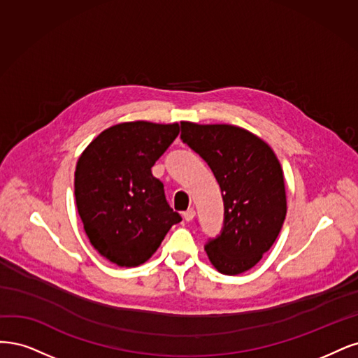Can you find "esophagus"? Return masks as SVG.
<instances>
[{
  "instance_id": "34e87169",
  "label": "esophagus",
  "mask_w": 358,
  "mask_h": 358,
  "mask_svg": "<svg viewBox=\"0 0 358 358\" xmlns=\"http://www.w3.org/2000/svg\"><path fill=\"white\" fill-rule=\"evenodd\" d=\"M194 215H196V211L193 208H189L187 211L182 213V217H184V220H186V222H192Z\"/></svg>"
}]
</instances>
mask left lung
Instances as JSON below:
<instances>
[{
    "mask_svg": "<svg viewBox=\"0 0 358 358\" xmlns=\"http://www.w3.org/2000/svg\"><path fill=\"white\" fill-rule=\"evenodd\" d=\"M180 138L198 153L220 184L222 235L205 251L224 275L251 269L278 238L287 214L284 174L268 143L234 124L181 122Z\"/></svg>",
    "mask_w": 358,
    "mask_h": 358,
    "instance_id": "8db88e82",
    "label": "left lung"
}]
</instances>
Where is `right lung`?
Segmentation results:
<instances>
[{"label": "right lung", "instance_id": "1", "mask_svg": "<svg viewBox=\"0 0 358 358\" xmlns=\"http://www.w3.org/2000/svg\"><path fill=\"white\" fill-rule=\"evenodd\" d=\"M178 123L124 122L102 131L80 155L74 194L90 244L117 266H140L181 217L152 174Z\"/></svg>", "mask_w": 358, "mask_h": 358}]
</instances>
